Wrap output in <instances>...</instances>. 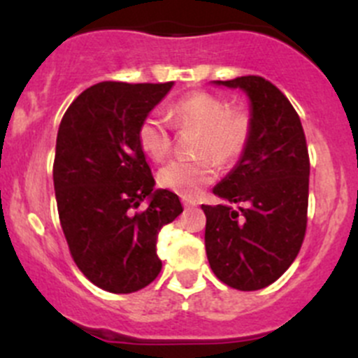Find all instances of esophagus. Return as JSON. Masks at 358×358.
Returning a JSON list of instances; mask_svg holds the SVG:
<instances>
[{"label": "esophagus", "instance_id": "1", "mask_svg": "<svg viewBox=\"0 0 358 358\" xmlns=\"http://www.w3.org/2000/svg\"><path fill=\"white\" fill-rule=\"evenodd\" d=\"M182 202H183V206H185V208H197V206H199V201L190 199V197H183Z\"/></svg>", "mask_w": 358, "mask_h": 358}]
</instances>
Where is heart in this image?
<instances>
[{
    "mask_svg": "<svg viewBox=\"0 0 358 358\" xmlns=\"http://www.w3.org/2000/svg\"><path fill=\"white\" fill-rule=\"evenodd\" d=\"M168 115L178 131L196 129L197 159H178L161 168L159 185L183 197L199 196L218 176V164L229 166L246 154L255 129V119L243 106H230L225 99L208 92H192L175 100ZM136 140L143 152L162 161L173 145V131L164 117L150 112L140 121Z\"/></svg>",
    "mask_w": 358,
    "mask_h": 358,
    "instance_id": "obj_1",
    "label": "heart"
}]
</instances>
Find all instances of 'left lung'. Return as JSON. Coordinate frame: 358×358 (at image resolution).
<instances>
[{
  "label": "left lung",
  "mask_w": 358,
  "mask_h": 358,
  "mask_svg": "<svg viewBox=\"0 0 358 358\" xmlns=\"http://www.w3.org/2000/svg\"><path fill=\"white\" fill-rule=\"evenodd\" d=\"M218 85L248 93L255 129L239 164L213 189L239 209L202 204L206 255L223 284L258 291L289 268L305 239L308 147L298 112L275 85L262 76Z\"/></svg>",
  "instance_id": "obj_1"
}]
</instances>
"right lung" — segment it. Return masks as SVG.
<instances>
[{"mask_svg": "<svg viewBox=\"0 0 358 358\" xmlns=\"http://www.w3.org/2000/svg\"><path fill=\"white\" fill-rule=\"evenodd\" d=\"M171 86L99 83L60 121L53 161L60 225L78 268L103 291L129 294L149 286L162 268L159 230L183 211L176 194L154 190L136 140L140 121ZM145 199L150 206L138 210Z\"/></svg>", "mask_w": 358, "mask_h": 358, "instance_id": "1", "label": "right lung"}]
</instances>
